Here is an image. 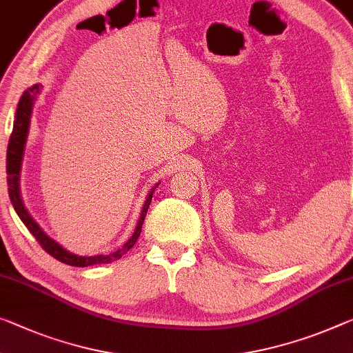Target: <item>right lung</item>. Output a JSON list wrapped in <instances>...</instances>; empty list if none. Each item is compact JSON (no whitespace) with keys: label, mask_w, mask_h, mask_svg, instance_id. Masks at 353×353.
I'll list each match as a JSON object with an SVG mask.
<instances>
[{"label":"right lung","mask_w":353,"mask_h":353,"mask_svg":"<svg viewBox=\"0 0 353 353\" xmlns=\"http://www.w3.org/2000/svg\"><path fill=\"white\" fill-rule=\"evenodd\" d=\"M39 83L32 85L31 88H28L21 94L17 110H15V118H14V129L12 134H10L9 139V145H8V156H6V173H8V189H9V197L10 202L14 205V210L17 211L19 218L21 222L26 225L32 236L39 241V245L42 246L44 251L50 254L52 257H55L59 260L61 263L70 265V267H90V265H99V263H110L113 260L121 259L124 254H126L129 249H131L137 238L140 236V232H142V224L145 221L146 211H148V207L151 203V199H153V192L154 188L151 189L148 197H146L142 213H140V218L137 222V227L132 233V236L124 243V245L118 249V251L112 252V254H99V256H77V254L69 252L68 249H64L63 246H59L58 243L47 235V233L41 229L39 224L31 218V214L28 213V210L25 208L23 200H21V194H20V170H21V161H23V154H25V145L26 140H28V132H30V123H31V113H32V107H34V101L36 96L39 94L41 91Z\"/></svg>","instance_id":"right-lung-1"}]
</instances>
